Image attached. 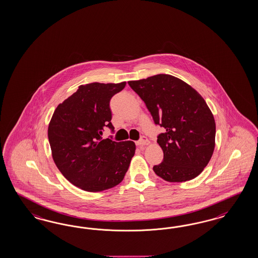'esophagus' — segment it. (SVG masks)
<instances>
[{"label":"esophagus","instance_id":"esophagus-1","mask_svg":"<svg viewBox=\"0 0 258 258\" xmlns=\"http://www.w3.org/2000/svg\"><path fill=\"white\" fill-rule=\"evenodd\" d=\"M136 144H137V146H140V147H142V146H147V145H149V144H150V142H149V139H148L146 136H142L140 140L138 141Z\"/></svg>","mask_w":258,"mask_h":258}]
</instances>
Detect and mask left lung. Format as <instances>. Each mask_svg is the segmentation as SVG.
I'll use <instances>...</instances> for the list:
<instances>
[{"label": "left lung", "instance_id": "left-lung-1", "mask_svg": "<svg viewBox=\"0 0 258 258\" xmlns=\"http://www.w3.org/2000/svg\"><path fill=\"white\" fill-rule=\"evenodd\" d=\"M145 102L154 123L164 128L157 143L164 160L153 170L170 182L192 180L203 171L215 149L216 123L203 96L170 75L128 81Z\"/></svg>", "mask_w": 258, "mask_h": 258}]
</instances>
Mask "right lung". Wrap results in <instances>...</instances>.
<instances>
[{
	"instance_id": "right-lung-1",
	"label": "right lung",
	"mask_w": 258,
	"mask_h": 258,
	"mask_svg": "<svg viewBox=\"0 0 258 258\" xmlns=\"http://www.w3.org/2000/svg\"><path fill=\"white\" fill-rule=\"evenodd\" d=\"M125 82L80 85L59 104L48 126V139L55 165L78 188L100 192L119 184L135 153L133 141L102 139L105 127L113 132L110 98Z\"/></svg>"
}]
</instances>
